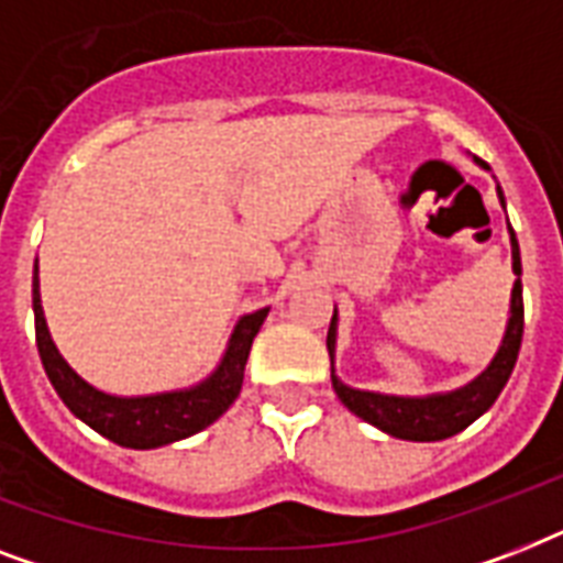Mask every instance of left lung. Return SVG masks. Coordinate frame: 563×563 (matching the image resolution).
I'll return each mask as SVG.
<instances>
[{
    "mask_svg": "<svg viewBox=\"0 0 563 563\" xmlns=\"http://www.w3.org/2000/svg\"><path fill=\"white\" fill-rule=\"evenodd\" d=\"M482 169H490L488 163L473 157ZM499 203L506 207L503 189L497 187ZM508 236H511V268H515L517 280L511 289V309H508L506 335L499 342V351L494 360L476 379H471L462 388L438 394H420V397H402V394H379L365 391V388H351L335 376V335H339V309H333V321L327 330V351H330V376H333V388L339 400L356 415V418L368 420L371 427L383 429L385 435L402 438V441H444V438L462 432L473 420L485 415L506 388L508 376L515 371L520 342H523V265H520V245L511 224H508Z\"/></svg>",
    "mask_w": 563,
    "mask_h": 563,
    "instance_id": "8db88e82",
    "label": "left lung"
}]
</instances>
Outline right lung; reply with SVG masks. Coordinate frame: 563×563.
Segmentation results:
<instances>
[{
  "instance_id": "add662e5",
  "label": "right lung",
  "mask_w": 563,
  "mask_h": 563,
  "mask_svg": "<svg viewBox=\"0 0 563 563\" xmlns=\"http://www.w3.org/2000/svg\"><path fill=\"white\" fill-rule=\"evenodd\" d=\"M31 303H34L40 362L46 368L48 383L55 385L57 397L66 402V409L73 411L75 418L84 420L99 435L131 450H157V446L175 444L207 429L212 420H219L242 391L247 353L268 316V307H263L239 318L224 347V356L201 383L175 388V391L119 397V394L99 391L96 385L75 374L73 365L55 347L46 316H43V303H40L37 263H34V283H31Z\"/></svg>"
}]
</instances>
